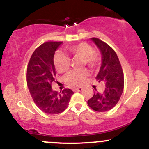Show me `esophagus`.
<instances>
[{"instance_id": "34e87169", "label": "esophagus", "mask_w": 149, "mask_h": 149, "mask_svg": "<svg viewBox=\"0 0 149 149\" xmlns=\"http://www.w3.org/2000/svg\"><path fill=\"white\" fill-rule=\"evenodd\" d=\"M82 90H83V88H81V87H79V88H75L73 91H81Z\"/></svg>"}]
</instances>
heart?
<instances>
[{"label":"heart","mask_w":149,"mask_h":149,"mask_svg":"<svg viewBox=\"0 0 149 149\" xmlns=\"http://www.w3.org/2000/svg\"><path fill=\"white\" fill-rule=\"evenodd\" d=\"M67 51L72 57H79L82 59V64L91 68H94L99 64L100 58L94 52V49L86 42H81L75 45L68 47ZM54 64L55 69L60 73H64L70 68V59L65 54L58 52L54 57ZM88 76L86 70H72L65 76L66 84L71 87L80 86L84 83L86 78Z\"/></svg>","instance_id":"heart-1"}]
</instances>
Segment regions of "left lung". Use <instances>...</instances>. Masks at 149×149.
<instances>
[{
	"label": "left lung",
	"instance_id": "left-lung-1",
	"mask_svg": "<svg viewBox=\"0 0 149 149\" xmlns=\"http://www.w3.org/2000/svg\"><path fill=\"white\" fill-rule=\"evenodd\" d=\"M91 40L101 52L102 64L96 79L98 82H103L105 90L103 93H94L87 103L94 110L106 112L119 102L124 88V75L114 49L99 39L93 37Z\"/></svg>",
	"mask_w": 149,
	"mask_h": 149
}]
</instances>
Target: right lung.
<instances>
[{"instance_id":"right-lung-1","label":"right lung","mask_w":149,"mask_h":149,"mask_svg":"<svg viewBox=\"0 0 149 149\" xmlns=\"http://www.w3.org/2000/svg\"><path fill=\"white\" fill-rule=\"evenodd\" d=\"M62 44V42L43 43L33 52L27 66L26 82L30 94L36 105L49 115L63 112L73 94L69 88L58 93L51 85L56 75L54 55Z\"/></svg>"}]
</instances>
